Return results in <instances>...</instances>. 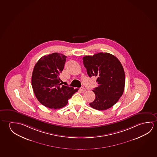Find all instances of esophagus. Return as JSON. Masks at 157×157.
Returning <instances> with one entry per match:
<instances>
[{
  "label": "esophagus",
  "mask_w": 157,
  "mask_h": 157,
  "mask_svg": "<svg viewBox=\"0 0 157 157\" xmlns=\"http://www.w3.org/2000/svg\"><path fill=\"white\" fill-rule=\"evenodd\" d=\"M80 90L81 91L84 92L86 91V89H85V88L84 87H80Z\"/></svg>",
  "instance_id": "34e87169"
}]
</instances>
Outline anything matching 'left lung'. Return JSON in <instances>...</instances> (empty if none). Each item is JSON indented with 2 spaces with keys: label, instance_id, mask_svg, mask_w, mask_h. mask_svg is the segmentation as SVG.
Listing matches in <instances>:
<instances>
[{
  "label": "left lung",
  "instance_id": "1",
  "mask_svg": "<svg viewBox=\"0 0 157 157\" xmlns=\"http://www.w3.org/2000/svg\"><path fill=\"white\" fill-rule=\"evenodd\" d=\"M90 77H97L98 87L92 90L96 95L90 103L92 108L104 110L116 104L123 94L125 74L120 61L110 53H97L82 58Z\"/></svg>",
  "mask_w": 157,
  "mask_h": 157
}]
</instances>
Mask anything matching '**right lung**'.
I'll return each instance as SVG.
<instances>
[{"label":"right lung","mask_w":157,"mask_h":157,"mask_svg":"<svg viewBox=\"0 0 157 157\" xmlns=\"http://www.w3.org/2000/svg\"><path fill=\"white\" fill-rule=\"evenodd\" d=\"M67 56L54 53L44 56L35 65L32 85L36 98L44 106L62 108L78 89L61 85L59 75L63 71Z\"/></svg>","instance_id":"right-lung-1"}]
</instances>
